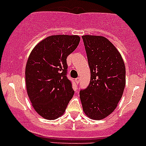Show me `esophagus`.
<instances>
[{
  "mask_svg": "<svg viewBox=\"0 0 146 146\" xmlns=\"http://www.w3.org/2000/svg\"><path fill=\"white\" fill-rule=\"evenodd\" d=\"M79 82H80V78H77L76 79V82L77 84H78Z\"/></svg>",
  "mask_w": 146,
  "mask_h": 146,
  "instance_id": "obj_1",
  "label": "esophagus"
}]
</instances>
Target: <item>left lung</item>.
<instances>
[{
	"mask_svg": "<svg viewBox=\"0 0 146 146\" xmlns=\"http://www.w3.org/2000/svg\"><path fill=\"white\" fill-rule=\"evenodd\" d=\"M90 69V82L80 91L84 113L101 120L114 111L126 85V68L117 48L102 36H82Z\"/></svg>",
	"mask_w": 146,
	"mask_h": 146,
	"instance_id": "8db88e82",
	"label": "left lung"
}]
</instances>
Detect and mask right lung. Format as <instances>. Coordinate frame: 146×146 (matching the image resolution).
<instances>
[{"instance_id":"right-lung-1","label":"right lung","mask_w":146,"mask_h":146,"mask_svg":"<svg viewBox=\"0 0 146 146\" xmlns=\"http://www.w3.org/2000/svg\"><path fill=\"white\" fill-rule=\"evenodd\" d=\"M78 35L47 36L31 51L25 68L27 95L38 114L54 120L64 114L74 95L66 77V58L78 45Z\"/></svg>"}]
</instances>
